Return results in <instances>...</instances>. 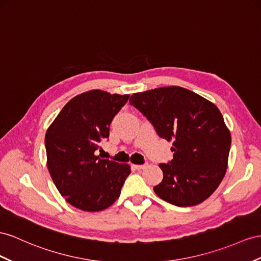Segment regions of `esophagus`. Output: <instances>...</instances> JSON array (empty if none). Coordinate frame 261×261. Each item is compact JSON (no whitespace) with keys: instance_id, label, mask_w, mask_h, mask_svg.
<instances>
[{"instance_id":"esophagus-1","label":"esophagus","mask_w":261,"mask_h":261,"mask_svg":"<svg viewBox=\"0 0 261 261\" xmlns=\"http://www.w3.org/2000/svg\"><path fill=\"white\" fill-rule=\"evenodd\" d=\"M133 168H135L136 170H143L144 168H145V165L144 164H133Z\"/></svg>"}]
</instances>
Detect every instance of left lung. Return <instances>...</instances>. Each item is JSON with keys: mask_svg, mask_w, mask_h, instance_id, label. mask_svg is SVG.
<instances>
[{"mask_svg": "<svg viewBox=\"0 0 261 261\" xmlns=\"http://www.w3.org/2000/svg\"><path fill=\"white\" fill-rule=\"evenodd\" d=\"M130 103L148 118L166 141L173 142L170 163L159 166L163 179L155 194L176 206L204 202L225 176L230 131L217 107L178 86L133 93Z\"/></svg>", "mask_w": 261, "mask_h": 261, "instance_id": "8db88e82", "label": "left lung"}]
</instances>
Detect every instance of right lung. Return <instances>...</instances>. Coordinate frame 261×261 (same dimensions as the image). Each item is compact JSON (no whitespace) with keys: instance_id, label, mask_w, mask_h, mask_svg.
I'll list each match as a JSON object with an SVG mask.
<instances>
[{"instance_id":"obj_1","label":"right lung","mask_w":261,"mask_h":261,"mask_svg":"<svg viewBox=\"0 0 261 261\" xmlns=\"http://www.w3.org/2000/svg\"><path fill=\"white\" fill-rule=\"evenodd\" d=\"M129 95L93 89L70 99L45 136L47 169L66 202L84 212H100L116 202L130 165L100 159V141Z\"/></svg>"}]
</instances>
